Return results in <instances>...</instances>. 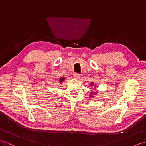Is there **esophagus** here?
Returning <instances> with one entry per match:
<instances>
[{
    "label": "esophagus",
    "mask_w": 146,
    "mask_h": 146,
    "mask_svg": "<svg viewBox=\"0 0 146 146\" xmlns=\"http://www.w3.org/2000/svg\"><path fill=\"white\" fill-rule=\"evenodd\" d=\"M74 76L76 77V79H80V77H81V74H78V73H76L75 74H74Z\"/></svg>",
    "instance_id": "34e87169"
}]
</instances>
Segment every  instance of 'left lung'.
<instances>
[{"label":"left lung","mask_w":146,"mask_h":146,"mask_svg":"<svg viewBox=\"0 0 146 146\" xmlns=\"http://www.w3.org/2000/svg\"><path fill=\"white\" fill-rule=\"evenodd\" d=\"M90 84H91V86H94V83H90ZM98 92V91H94V89H93V91H91V92H90V93H91V94H90V97H93V95L94 94H97V93Z\"/></svg>","instance_id":"1"}]
</instances>
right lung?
Listing matches in <instances>:
<instances>
[{"instance_id": "1", "label": "right lung", "mask_w": 146, "mask_h": 146, "mask_svg": "<svg viewBox=\"0 0 146 146\" xmlns=\"http://www.w3.org/2000/svg\"><path fill=\"white\" fill-rule=\"evenodd\" d=\"M65 80V77H62L60 78V83H62L63 81H64V80Z\"/></svg>"}]
</instances>
